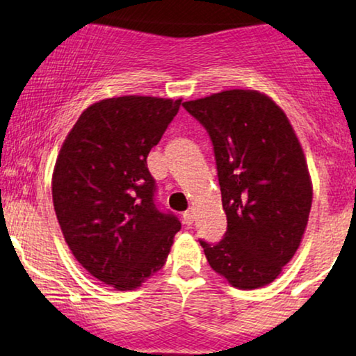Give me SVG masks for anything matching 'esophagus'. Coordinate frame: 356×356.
Returning <instances> with one entry per match:
<instances>
[{"mask_svg": "<svg viewBox=\"0 0 356 356\" xmlns=\"http://www.w3.org/2000/svg\"><path fill=\"white\" fill-rule=\"evenodd\" d=\"M193 218H195V213H193L192 209H188L187 211H184V213H182V220H184V223H186V225H192Z\"/></svg>", "mask_w": 356, "mask_h": 356, "instance_id": "34e87169", "label": "esophagus"}]
</instances>
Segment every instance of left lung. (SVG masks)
<instances>
[{
	"mask_svg": "<svg viewBox=\"0 0 356 356\" xmlns=\"http://www.w3.org/2000/svg\"><path fill=\"white\" fill-rule=\"evenodd\" d=\"M204 126L217 161L227 232L202 241L215 273L238 289L273 282L302 241L312 181L284 111L256 90H225L184 103Z\"/></svg>",
	"mask_w": 356,
	"mask_h": 356,
	"instance_id": "obj_1",
	"label": "left lung"
}]
</instances>
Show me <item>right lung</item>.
Returning a JSON list of instances; mask_svg holds the SVG:
<instances>
[{"mask_svg":"<svg viewBox=\"0 0 356 356\" xmlns=\"http://www.w3.org/2000/svg\"><path fill=\"white\" fill-rule=\"evenodd\" d=\"M182 100L116 97L90 105L67 134L52 200L72 254L98 281L133 291L165 264L181 222L156 205L147 154Z\"/></svg>","mask_w":356,"mask_h":356,"instance_id":"1","label":"right lung"}]
</instances>
